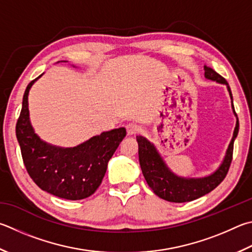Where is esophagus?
Returning a JSON list of instances; mask_svg holds the SVG:
<instances>
[{
	"label": "esophagus",
	"instance_id": "obj_1",
	"mask_svg": "<svg viewBox=\"0 0 252 252\" xmlns=\"http://www.w3.org/2000/svg\"><path fill=\"white\" fill-rule=\"evenodd\" d=\"M126 134L127 135H133L139 130L138 126H136L135 125H133V123H129V125H126Z\"/></svg>",
	"mask_w": 252,
	"mask_h": 252
}]
</instances>
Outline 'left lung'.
Segmentation results:
<instances>
[{"label":"left lung","instance_id":"1","mask_svg":"<svg viewBox=\"0 0 252 252\" xmlns=\"http://www.w3.org/2000/svg\"><path fill=\"white\" fill-rule=\"evenodd\" d=\"M204 70L206 79L216 81L218 84L225 85L227 87L231 99L232 112L237 119L234 134H232L230 143L228 145L225 158L216 171L204 177H184L177 175L166 165L165 161L153 143H151L144 136H136V141L139 144V161L145 181L155 195H158L159 198L167 200V202H191V200L197 199L210 193L226 177L232 159L234 142L238 135V131H239V121H238V117L234 108L230 87L225 78H222L210 67L204 66Z\"/></svg>","mask_w":252,"mask_h":252}]
</instances>
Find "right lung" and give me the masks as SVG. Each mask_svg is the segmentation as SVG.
Masks as SVG:
<instances>
[{
  "label": "right lung",
  "mask_w": 252,
  "mask_h": 252,
  "mask_svg": "<svg viewBox=\"0 0 252 252\" xmlns=\"http://www.w3.org/2000/svg\"><path fill=\"white\" fill-rule=\"evenodd\" d=\"M42 76L26 87L16 123V138L24 165L40 189L69 200L87 198L101 184L109 159L126 136V129L102 132L74 148H62L43 141L32 126L29 110L30 90Z\"/></svg>",
  "instance_id": "add662e5"
}]
</instances>
